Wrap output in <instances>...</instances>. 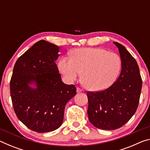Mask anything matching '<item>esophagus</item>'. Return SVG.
I'll return each mask as SVG.
<instances>
[{
	"label": "esophagus",
	"mask_w": 150,
	"mask_h": 150,
	"mask_svg": "<svg viewBox=\"0 0 150 150\" xmlns=\"http://www.w3.org/2000/svg\"><path fill=\"white\" fill-rule=\"evenodd\" d=\"M83 91V90L81 89V88H79V87H77V93H81Z\"/></svg>",
	"instance_id": "1"
}]
</instances>
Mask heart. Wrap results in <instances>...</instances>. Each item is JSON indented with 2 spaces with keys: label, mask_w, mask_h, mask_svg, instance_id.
Returning <instances> with one entry per match:
<instances>
[{
  "label": "heart",
  "mask_w": 150,
  "mask_h": 150,
  "mask_svg": "<svg viewBox=\"0 0 150 150\" xmlns=\"http://www.w3.org/2000/svg\"><path fill=\"white\" fill-rule=\"evenodd\" d=\"M122 67L118 55L100 47L79 48L72 53L71 58L62 57L58 69L69 82L79 78L92 91H103L113 84Z\"/></svg>",
  "instance_id": "1"
}]
</instances>
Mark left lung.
<instances>
[{"label":"left lung","mask_w":150,"mask_h":150,"mask_svg":"<svg viewBox=\"0 0 150 150\" xmlns=\"http://www.w3.org/2000/svg\"><path fill=\"white\" fill-rule=\"evenodd\" d=\"M122 60L120 75L110 87L99 92H87V114L96 128L116 130L132 117L138 108L142 80L136 59L126 47L113 42Z\"/></svg>","instance_id":"8db88e82"}]
</instances>
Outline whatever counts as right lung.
Wrapping results in <instances>:
<instances>
[{"mask_svg": "<svg viewBox=\"0 0 150 150\" xmlns=\"http://www.w3.org/2000/svg\"><path fill=\"white\" fill-rule=\"evenodd\" d=\"M59 47L40 40L17 59L10 83L14 110L25 126L49 132L63 123L66 104L76 95L63 82L55 64Z\"/></svg>", "mask_w": 150, "mask_h": 150, "instance_id": "add662e5", "label": "right lung"}]
</instances>
